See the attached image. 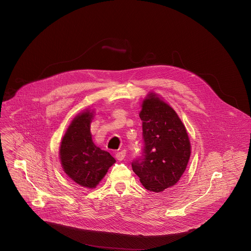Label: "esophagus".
Wrapping results in <instances>:
<instances>
[{
    "label": "esophagus",
    "mask_w": 251,
    "mask_h": 251,
    "mask_svg": "<svg viewBox=\"0 0 251 251\" xmlns=\"http://www.w3.org/2000/svg\"><path fill=\"white\" fill-rule=\"evenodd\" d=\"M125 156H126V152H125V151L117 152V153H116V155H115V157H116V159H117L118 161H122V160H124Z\"/></svg>",
    "instance_id": "34e87169"
}]
</instances>
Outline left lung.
I'll return each mask as SVG.
<instances>
[{
	"label": "left lung",
	"mask_w": 251,
	"mask_h": 251,
	"mask_svg": "<svg viewBox=\"0 0 251 251\" xmlns=\"http://www.w3.org/2000/svg\"><path fill=\"white\" fill-rule=\"evenodd\" d=\"M144 152L132 163L141 184L155 193L175 186L186 171L191 143L185 125L172 107L156 93L142 102Z\"/></svg>",
	"instance_id": "8db88e82"
}]
</instances>
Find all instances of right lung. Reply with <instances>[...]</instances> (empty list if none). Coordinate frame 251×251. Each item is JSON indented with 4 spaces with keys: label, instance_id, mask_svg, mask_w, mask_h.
<instances>
[{
    "label": "right lung",
    "instance_id": "obj_1",
    "mask_svg": "<svg viewBox=\"0 0 251 251\" xmlns=\"http://www.w3.org/2000/svg\"><path fill=\"white\" fill-rule=\"evenodd\" d=\"M93 111L79 113L68 126L59 147V159L64 173L81 187L93 189L116 162L97 147L90 132Z\"/></svg>",
    "mask_w": 251,
    "mask_h": 251
}]
</instances>
